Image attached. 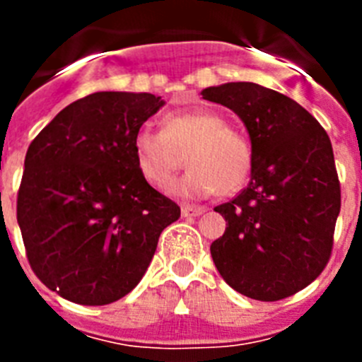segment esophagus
<instances>
[{
	"mask_svg": "<svg viewBox=\"0 0 362 362\" xmlns=\"http://www.w3.org/2000/svg\"><path fill=\"white\" fill-rule=\"evenodd\" d=\"M204 212V206H196V204H183L181 206V214L185 217H197Z\"/></svg>",
	"mask_w": 362,
	"mask_h": 362,
	"instance_id": "esophagus-1",
	"label": "esophagus"
}]
</instances>
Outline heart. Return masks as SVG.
Listing matches in <instances>:
<instances>
[{
    "mask_svg": "<svg viewBox=\"0 0 362 362\" xmlns=\"http://www.w3.org/2000/svg\"><path fill=\"white\" fill-rule=\"evenodd\" d=\"M132 146L137 168L156 188L170 183L187 155L191 170L168 190L190 199L209 197L214 192L233 194L252 170L248 139L228 127L221 114L206 108L168 114L163 130L145 124L134 136Z\"/></svg>",
    "mask_w": 362,
    "mask_h": 362,
    "instance_id": "obj_1",
    "label": "heart"
}]
</instances>
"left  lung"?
Listing matches in <instances>:
<instances>
[{
    "instance_id": "left-lung-1",
    "label": "left lung",
    "mask_w": 362,
    "mask_h": 362,
    "mask_svg": "<svg viewBox=\"0 0 362 362\" xmlns=\"http://www.w3.org/2000/svg\"><path fill=\"white\" fill-rule=\"evenodd\" d=\"M203 99L235 112L252 143L250 183L216 206L228 223L210 245L214 264L235 292L279 300L325 270L341 210V187L328 134L288 95L225 83Z\"/></svg>"
}]
</instances>
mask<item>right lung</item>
<instances>
[{
  "label": "right lung",
  "mask_w": 362,
  "mask_h": 362,
  "mask_svg": "<svg viewBox=\"0 0 362 362\" xmlns=\"http://www.w3.org/2000/svg\"><path fill=\"white\" fill-rule=\"evenodd\" d=\"M163 105L146 92H95L28 146L18 225L32 270L57 296L101 306L132 292L181 216L134 158V136Z\"/></svg>",
  "instance_id": "add662e5"
}]
</instances>
